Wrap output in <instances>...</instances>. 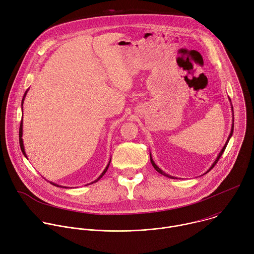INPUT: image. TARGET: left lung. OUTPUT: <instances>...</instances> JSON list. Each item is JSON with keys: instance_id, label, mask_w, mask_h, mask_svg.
Segmentation results:
<instances>
[{"instance_id": "left-lung-1", "label": "left lung", "mask_w": 254, "mask_h": 254, "mask_svg": "<svg viewBox=\"0 0 254 254\" xmlns=\"http://www.w3.org/2000/svg\"><path fill=\"white\" fill-rule=\"evenodd\" d=\"M230 101V100H229ZM231 110H232V112H233V108H232V106H231ZM232 133H233V124H232V127H231V130H230V133H229V136H228V138H227V140H226V142H225V144H224V146L222 147V149L220 150V152H219V154H218V156L216 157V159H215V161L213 162V164L209 167V170L205 173V174H207L209 171H211L212 168H213V166L216 164V162L219 160V158H220V156L222 155V153H223V151H224V149H225V147H226V145H227V143H228V141H229V139H230V137H231V135H232ZM150 162H151V164H152V166L154 167V170L156 171V172H158L160 175H162V176H164V177H167V178H170V179H176L175 177H172V176H168V175H166L164 172H162L160 168L154 163V161L152 160V157H151V154H150Z\"/></svg>"}]
</instances>
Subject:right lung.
Listing matches in <instances>:
<instances>
[{
    "instance_id": "right-lung-1",
    "label": "right lung",
    "mask_w": 254,
    "mask_h": 254,
    "mask_svg": "<svg viewBox=\"0 0 254 254\" xmlns=\"http://www.w3.org/2000/svg\"><path fill=\"white\" fill-rule=\"evenodd\" d=\"M27 93H28V90L26 91V93H25V95H24V98H23V100H22V111H23V104H24V100H25V97H26V95H27ZM22 136H23V120H22V122H21V126H20V130H19V140H20V146H21V149H22V152H23V154L27 157V154H26V151H25V147H24V143H23V138H22ZM110 162H111V160H110ZM110 162H109V164L106 166V168H105V171L102 173V175L96 180V181H94L93 183H91V184H94V183H97L98 181H100L103 177H104V175L107 173V171H108V168H109V165H110ZM50 184H52L53 186H56V187H58V188H63V187H61V186H59V185H57V184H54V183H50ZM91 184H89V185H91Z\"/></svg>"
}]
</instances>
